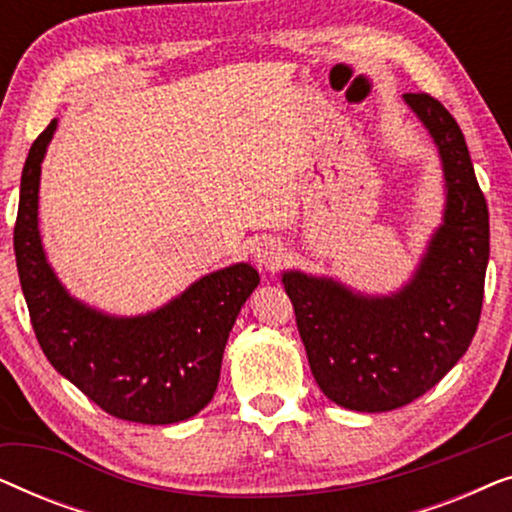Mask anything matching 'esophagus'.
<instances>
[{
    "instance_id": "34e87169",
    "label": "esophagus",
    "mask_w": 512,
    "mask_h": 512,
    "mask_svg": "<svg viewBox=\"0 0 512 512\" xmlns=\"http://www.w3.org/2000/svg\"><path fill=\"white\" fill-rule=\"evenodd\" d=\"M254 258H256L258 268L268 270V272H275V270L279 268V265H282V261H284V249L279 247L277 242L265 240V242H261V244H258V247H256Z\"/></svg>"
}]
</instances>
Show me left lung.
I'll return each mask as SVG.
<instances>
[{
	"label": "left lung",
	"mask_w": 512,
	"mask_h": 512,
	"mask_svg": "<svg viewBox=\"0 0 512 512\" xmlns=\"http://www.w3.org/2000/svg\"><path fill=\"white\" fill-rule=\"evenodd\" d=\"M403 100L438 146L443 223L403 289L366 296L331 277L282 275L319 389L356 412L403 408L450 373L478 331L489 261V212L464 132L426 93Z\"/></svg>",
	"instance_id": "1"
}]
</instances>
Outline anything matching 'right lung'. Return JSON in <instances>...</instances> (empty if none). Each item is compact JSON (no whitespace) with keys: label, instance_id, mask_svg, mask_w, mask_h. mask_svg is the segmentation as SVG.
<instances>
[{"label":"right lung","instance_id":"1","mask_svg":"<svg viewBox=\"0 0 512 512\" xmlns=\"http://www.w3.org/2000/svg\"><path fill=\"white\" fill-rule=\"evenodd\" d=\"M58 121L34 139L20 179L13 251L32 328L46 359L111 417L177 424L219 384L228 335L261 277L249 263L209 272L156 312L111 317L72 298L39 235V177Z\"/></svg>","mask_w":512,"mask_h":512}]
</instances>
